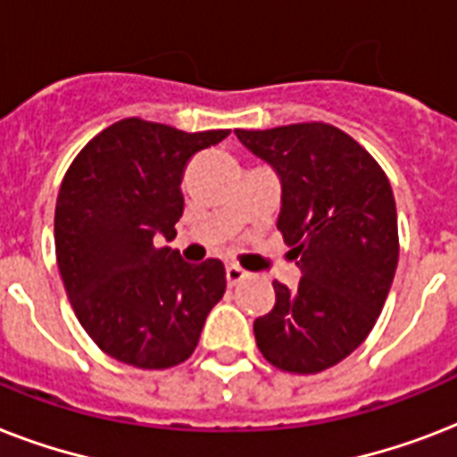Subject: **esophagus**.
Instances as JSON below:
<instances>
[{
	"mask_svg": "<svg viewBox=\"0 0 457 457\" xmlns=\"http://www.w3.org/2000/svg\"><path fill=\"white\" fill-rule=\"evenodd\" d=\"M225 278H228L229 287H237L239 282H244V279H246V270H242L239 265L229 263L228 268H225Z\"/></svg>",
	"mask_w": 457,
	"mask_h": 457,
	"instance_id": "1",
	"label": "esophagus"
}]
</instances>
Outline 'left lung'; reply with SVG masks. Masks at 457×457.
<instances>
[{"instance_id":"1","label":"left lung","mask_w":457,"mask_h":457,"mask_svg":"<svg viewBox=\"0 0 457 457\" xmlns=\"http://www.w3.org/2000/svg\"><path fill=\"white\" fill-rule=\"evenodd\" d=\"M282 182L278 229L301 268L296 292L275 287V308L253 322L275 368L315 375L361 346L398 265L389 178L353 137L327 123L235 130Z\"/></svg>"}]
</instances>
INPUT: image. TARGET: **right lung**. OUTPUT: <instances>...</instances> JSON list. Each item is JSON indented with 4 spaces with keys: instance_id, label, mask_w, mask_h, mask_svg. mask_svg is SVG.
<instances>
[{
    "instance_id": "add662e5",
    "label": "right lung",
    "mask_w": 457,
    "mask_h": 457,
    "mask_svg": "<svg viewBox=\"0 0 457 457\" xmlns=\"http://www.w3.org/2000/svg\"><path fill=\"white\" fill-rule=\"evenodd\" d=\"M228 135L123 118L89 139L61 182L54 213L61 279L85 332L125 365L185 362L225 294L218 258L192 265L158 239L178 235L189 158Z\"/></svg>"
}]
</instances>
